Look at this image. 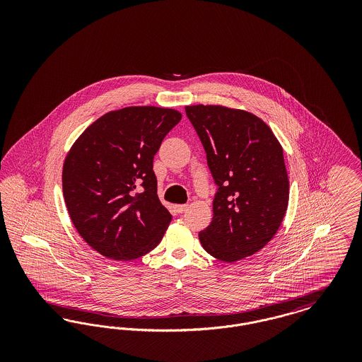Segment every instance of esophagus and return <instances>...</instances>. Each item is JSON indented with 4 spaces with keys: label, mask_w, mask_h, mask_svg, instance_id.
Wrapping results in <instances>:
<instances>
[{
    "label": "esophagus",
    "mask_w": 362,
    "mask_h": 362,
    "mask_svg": "<svg viewBox=\"0 0 362 362\" xmlns=\"http://www.w3.org/2000/svg\"><path fill=\"white\" fill-rule=\"evenodd\" d=\"M187 209H189L187 204H185V205H176V211H177V213H185Z\"/></svg>",
    "instance_id": "esophagus-1"
}]
</instances>
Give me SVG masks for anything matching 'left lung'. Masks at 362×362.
Instances as JSON below:
<instances>
[{"instance_id": "left-lung-1", "label": "left lung", "mask_w": 362, "mask_h": 362, "mask_svg": "<svg viewBox=\"0 0 362 362\" xmlns=\"http://www.w3.org/2000/svg\"><path fill=\"white\" fill-rule=\"evenodd\" d=\"M218 189L213 220L199 232L207 254L233 263L258 252L282 223L289 202L284 151L257 115L224 105H186Z\"/></svg>"}]
</instances>
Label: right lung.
Masks as SVG:
<instances>
[{
	"mask_svg": "<svg viewBox=\"0 0 362 362\" xmlns=\"http://www.w3.org/2000/svg\"><path fill=\"white\" fill-rule=\"evenodd\" d=\"M180 119L173 108L124 107L71 145L62 170L65 204L80 236L105 258L134 260L163 239L173 216L157 195L153 157Z\"/></svg>",
	"mask_w": 362,
	"mask_h": 362,
	"instance_id": "obj_1",
	"label": "right lung"
}]
</instances>
